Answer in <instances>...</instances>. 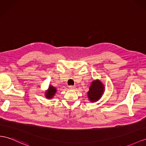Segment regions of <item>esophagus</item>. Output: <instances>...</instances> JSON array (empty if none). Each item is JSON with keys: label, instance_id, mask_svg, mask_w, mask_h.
Masks as SVG:
<instances>
[{"label": "esophagus", "instance_id": "esophagus-1", "mask_svg": "<svg viewBox=\"0 0 146 146\" xmlns=\"http://www.w3.org/2000/svg\"><path fill=\"white\" fill-rule=\"evenodd\" d=\"M68 88L70 89H74V88H75V86H72V85H70L68 86Z\"/></svg>", "mask_w": 146, "mask_h": 146}]
</instances>
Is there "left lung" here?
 Wrapping results in <instances>:
<instances>
[{
	"label": "left lung",
	"instance_id": "left-lung-1",
	"mask_svg": "<svg viewBox=\"0 0 146 146\" xmlns=\"http://www.w3.org/2000/svg\"><path fill=\"white\" fill-rule=\"evenodd\" d=\"M104 92V86L99 80H94L89 87L88 92L89 100L91 102H94L99 100L101 98Z\"/></svg>",
	"mask_w": 146,
	"mask_h": 146
}]
</instances>
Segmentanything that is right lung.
Wrapping results in <instances>:
<instances>
[{"mask_svg": "<svg viewBox=\"0 0 146 146\" xmlns=\"http://www.w3.org/2000/svg\"><path fill=\"white\" fill-rule=\"evenodd\" d=\"M56 92H57V89H56V88L50 85L49 86H48V90L45 92V94H45V96L46 97L47 99H52L53 98V97L55 94Z\"/></svg>", "mask_w": 146, "mask_h": 146, "instance_id": "add662e5", "label": "right lung"}]
</instances>
